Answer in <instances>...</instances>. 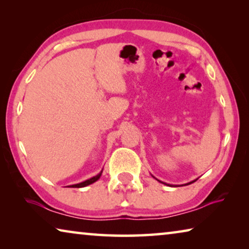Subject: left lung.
I'll return each instance as SVG.
<instances>
[{
  "label": "left lung",
  "mask_w": 249,
  "mask_h": 249,
  "mask_svg": "<svg viewBox=\"0 0 249 249\" xmlns=\"http://www.w3.org/2000/svg\"><path fill=\"white\" fill-rule=\"evenodd\" d=\"M154 178H155V177H154ZM158 180V179H157ZM197 179H196V180H193V181H191V182H189V183H187V184H191L192 182H196V181ZM159 181V180H158ZM159 182H161V181H159ZM161 183H163V184H167V183H165V182H161ZM168 185H169V184H168Z\"/></svg>",
  "instance_id": "left-lung-1"
}]
</instances>
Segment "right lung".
Instances as JSON below:
<instances>
[{
    "label": "right lung",
    "instance_id": "1",
    "mask_svg": "<svg viewBox=\"0 0 249 249\" xmlns=\"http://www.w3.org/2000/svg\"><path fill=\"white\" fill-rule=\"evenodd\" d=\"M102 172H103V169L100 171V174H98V175L94 176V177H92V178L88 179L86 181H83V182H80V183H77V184H72V185H70V187L71 188H83V187H87V185H89V184L94 183L95 181H98L100 179V177H101V175H102Z\"/></svg>",
    "mask_w": 249,
    "mask_h": 249
}]
</instances>
